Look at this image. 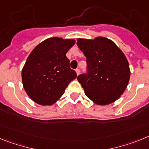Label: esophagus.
<instances>
[{
	"mask_svg": "<svg viewBox=\"0 0 149 149\" xmlns=\"http://www.w3.org/2000/svg\"><path fill=\"white\" fill-rule=\"evenodd\" d=\"M76 74H77V76H79L80 73V70L79 69V68H77V69L76 70Z\"/></svg>",
	"mask_w": 149,
	"mask_h": 149,
	"instance_id": "obj_1",
	"label": "esophagus"
}]
</instances>
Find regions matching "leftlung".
Here are the masks:
<instances>
[{
    "label": "left lung",
    "mask_w": 149,
    "mask_h": 149,
    "mask_svg": "<svg viewBox=\"0 0 149 149\" xmlns=\"http://www.w3.org/2000/svg\"><path fill=\"white\" fill-rule=\"evenodd\" d=\"M77 46L86 57L87 73L77 77L86 96L97 105H108L125 92L130 76L128 61L111 40L77 39Z\"/></svg>",
    "instance_id": "1"
}]
</instances>
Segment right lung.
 I'll return each instance as SVG.
<instances>
[{
	"label": "right lung",
	"mask_w": 149,
	"mask_h": 149,
	"mask_svg": "<svg viewBox=\"0 0 149 149\" xmlns=\"http://www.w3.org/2000/svg\"><path fill=\"white\" fill-rule=\"evenodd\" d=\"M75 42L73 39L51 37L30 53L22 70V79L23 87L33 101L42 106L52 105L76 78L66 56Z\"/></svg>",
	"instance_id": "right-lung-1"
}]
</instances>
